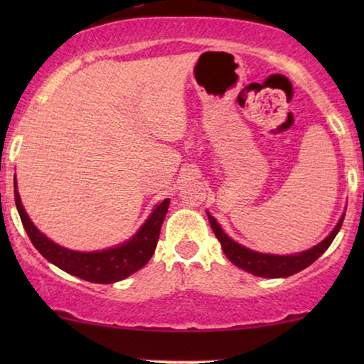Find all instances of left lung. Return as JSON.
Listing matches in <instances>:
<instances>
[{"label":"left lung","instance_id":"8db88e82","mask_svg":"<svg viewBox=\"0 0 364 364\" xmlns=\"http://www.w3.org/2000/svg\"><path fill=\"white\" fill-rule=\"evenodd\" d=\"M207 217L208 222H210L212 230L218 238V242H220L222 250L225 253L228 260H230L235 267L242 268V270L262 278H287L295 275L298 272L305 270L306 267H310L316 258H320L323 253L328 250V247H330L331 242L335 240L336 233L340 232L343 220H345V213H343L341 218L336 223V227L328 233L325 240H321L318 245L308 248L305 252L291 253V255H273V253L255 252L252 250V248L240 245V243H237L233 238H230L225 232H223L220 223H218L208 212Z\"/></svg>","mask_w":364,"mask_h":364}]
</instances>
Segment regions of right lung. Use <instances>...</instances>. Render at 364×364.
I'll return each mask as SVG.
<instances>
[{
    "mask_svg": "<svg viewBox=\"0 0 364 364\" xmlns=\"http://www.w3.org/2000/svg\"><path fill=\"white\" fill-rule=\"evenodd\" d=\"M14 202L19 217H21L23 227L26 230L29 240L41 255L51 262L53 265L61 268L69 275L82 278L92 283H116L127 278L132 273L141 270L147 262L151 260L157 247L159 233L164 218H166L167 208L171 200L166 198L152 208L151 215L142 223L141 228L121 245L106 248L97 252H77L69 250L66 247L58 245L51 238H48L24 210L21 197H19L16 176H14Z\"/></svg>",
    "mask_w": 364,
    "mask_h": 364,
    "instance_id": "add662e5",
    "label": "right lung"
}]
</instances>
